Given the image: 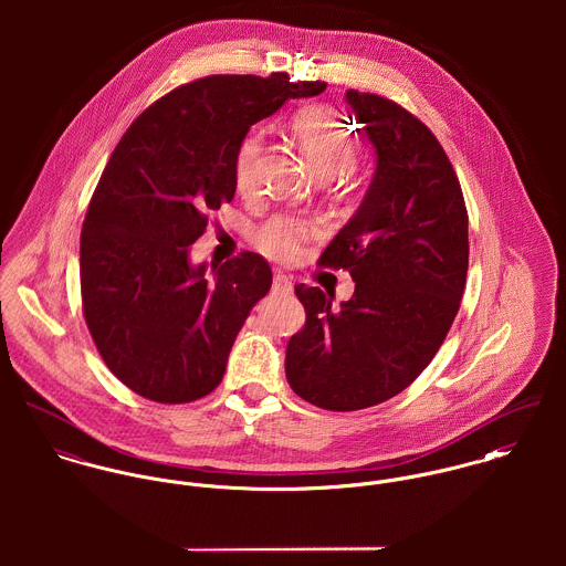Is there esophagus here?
<instances>
[{
	"mask_svg": "<svg viewBox=\"0 0 566 566\" xmlns=\"http://www.w3.org/2000/svg\"><path fill=\"white\" fill-rule=\"evenodd\" d=\"M272 292H274V294H292V292H294V285H292L290 276L283 274V272H274Z\"/></svg>",
	"mask_w": 566,
	"mask_h": 566,
	"instance_id": "esophagus-1",
	"label": "esophagus"
}]
</instances>
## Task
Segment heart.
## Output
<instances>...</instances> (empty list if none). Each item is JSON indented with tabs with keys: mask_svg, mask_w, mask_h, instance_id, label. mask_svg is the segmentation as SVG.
Here are the masks:
<instances>
[{
	"mask_svg": "<svg viewBox=\"0 0 566 566\" xmlns=\"http://www.w3.org/2000/svg\"><path fill=\"white\" fill-rule=\"evenodd\" d=\"M294 142L301 146L312 167L324 176H335L346 169L355 153V142L350 130L344 126L339 115L321 104L303 106L294 113L290 122ZM265 137L261 130H250L243 135L233 161L235 187L242 193H250L256 187V169L263 155ZM323 233L321 224L312 218L301 216H274L254 231V245L281 261H292L301 254L303 243L316 240Z\"/></svg>",
	"mask_w": 566,
	"mask_h": 566,
	"instance_id": "b5f03b06",
	"label": "heart"
}]
</instances>
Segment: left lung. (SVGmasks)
Returning a JSON list of instances; mask_svg holds the SVG:
<instances>
[{"label":"left lung","mask_w":566,"mask_h":566,"mask_svg":"<svg viewBox=\"0 0 566 566\" xmlns=\"http://www.w3.org/2000/svg\"><path fill=\"white\" fill-rule=\"evenodd\" d=\"M377 150V171L318 265L348 270L339 307L296 285L305 326L290 337L285 375L307 403L355 411L384 403L429 366L458 316L469 270V213L436 135L397 102L346 91Z\"/></svg>","instance_id":"1"}]
</instances>
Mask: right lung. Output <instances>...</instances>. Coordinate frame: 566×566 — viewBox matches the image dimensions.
Wrapping results in <instances>:
<instances>
[{
  "instance_id": "add662e5",
  "label": "right lung",
  "mask_w": 566,
  "mask_h": 566,
  "mask_svg": "<svg viewBox=\"0 0 566 566\" xmlns=\"http://www.w3.org/2000/svg\"><path fill=\"white\" fill-rule=\"evenodd\" d=\"M324 86L285 72L207 76L150 104L113 150L82 224V314L108 370L139 397L191 403L220 386L272 270L242 252L207 274L189 245L233 200L250 126Z\"/></svg>"
}]
</instances>
